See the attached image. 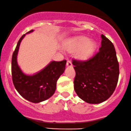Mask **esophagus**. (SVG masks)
Here are the masks:
<instances>
[{
  "instance_id": "1",
  "label": "esophagus",
  "mask_w": 131,
  "mask_h": 131,
  "mask_svg": "<svg viewBox=\"0 0 131 131\" xmlns=\"http://www.w3.org/2000/svg\"><path fill=\"white\" fill-rule=\"evenodd\" d=\"M67 66H69V67H71V66H72V62L70 61V60H67Z\"/></svg>"
}]
</instances>
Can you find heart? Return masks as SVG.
Listing matches in <instances>:
<instances>
[{
  "mask_svg": "<svg viewBox=\"0 0 131 131\" xmlns=\"http://www.w3.org/2000/svg\"><path fill=\"white\" fill-rule=\"evenodd\" d=\"M96 47L95 43L90 41V38L81 37L75 40V42L69 48V50L70 52H75L80 50L78 53V56L81 58H86L94 52Z\"/></svg>",
  "mask_w": 131,
  "mask_h": 131,
  "instance_id": "obj_1",
  "label": "heart"
}]
</instances>
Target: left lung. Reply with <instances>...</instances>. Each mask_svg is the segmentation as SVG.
Listing matches in <instances>:
<instances>
[{"label": "left lung", "instance_id": "1", "mask_svg": "<svg viewBox=\"0 0 131 131\" xmlns=\"http://www.w3.org/2000/svg\"><path fill=\"white\" fill-rule=\"evenodd\" d=\"M101 47L86 60L73 59L75 70L74 90L80 98L90 104L108 99L115 91L119 69L112 42L102 34Z\"/></svg>", "mask_w": 131, "mask_h": 131}]
</instances>
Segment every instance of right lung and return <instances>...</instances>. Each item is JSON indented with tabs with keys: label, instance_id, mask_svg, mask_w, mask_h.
<instances>
[{
	"label": "right lung",
	"instance_id": "right-lung-1",
	"mask_svg": "<svg viewBox=\"0 0 131 131\" xmlns=\"http://www.w3.org/2000/svg\"><path fill=\"white\" fill-rule=\"evenodd\" d=\"M32 31L31 30L27 33ZM25 35L20 38L12 55V80L21 96L31 102L38 103L48 99L54 93L57 81L65 70L66 60L52 61L41 71L32 76L24 75L18 67L16 56L20 43Z\"/></svg>",
	"mask_w": 131,
	"mask_h": 131
}]
</instances>
